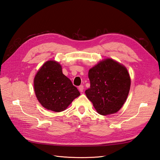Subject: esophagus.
I'll return each instance as SVG.
<instances>
[{"mask_svg":"<svg viewBox=\"0 0 160 160\" xmlns=\"http://www.w3.org/2000/svg\"><path fill=\"white\" fill-rule=\"evenodd\" d=\"M83 89H84V88H83V85H80V86H79V88H78V89H79V91H80V92H83Z\"/></svg>","mask_w":160,"mask_h":160,"instance_id":"34e87169","label":"esophagus"}]
</instances>
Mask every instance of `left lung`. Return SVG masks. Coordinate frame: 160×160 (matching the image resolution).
Here are the masks:
<instances>
[{
    "label": "left lung",
    "mask_w": 160,
    "mask_h": 160,
    "mask_svg": "<svg viewBox=\"0 0 160 160\" xmlns=\"http://www.w3.org/2000/svg\"><path fill=\"white\" fill-rule=\"evenodd\" d=\"M90 88L85 91L97 112L102 115L117 113L129 94L131 79L127 69L111 59L100 61L89 69Z\"/></svg>",
    "instance_id": "8db88e82"
}]
</instances>
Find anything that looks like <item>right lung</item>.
Listing matches in <instances>:
<instances>
[{
  "label": "right lung",
  "mask_w": 160,
  "mask_h": 160,
  "mask_svg": "<svg viewBox=\"0 0 160 160\" xmlns=\"http://www.w3.org/2000/svg\"><path fill=\"white\" fill-rule=\"evenodd\" d=\"M37 98L43 108L55 112L65 110L79 91L62 74V67L55 61H48L38 71L34 79Z\"/></svg>",
  "instance_id": "1"
}]
</instances>
